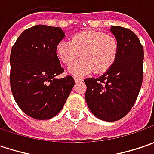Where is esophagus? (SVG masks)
I'll return each instance as SVG.
<instances>
[{"label": "esophagus", "mask_w": 154, "mask_h": 154, "mask_svg": "<svg viewBox=\"0 0 154 154\" xmlns=\"http://www.w3.org/2000/svg\"><path fill=\"white\" fill-rule=\"evenodd\" d=\"M74 81L75 82H80V81H82V79L81 78H78V77H75L74 78Z\"/></svg>", "instance_id": "34e87169"}]
</instances>
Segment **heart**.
Segmentation results:
<instances>
[{"instance_id": "1", "label": "heart", "mask_w": 154, "mask_h": 154, "mask_svg": "<svg viewBox=\"0 0 154 154\" xmlns=\"http://www.w3.org/2000/svg\"><path fill=\"white\" fill-rule=\"evenodd\" d=\"M120 51L118 39L96 31H83L74 34L71 41L62 40L56 45L58 59L70 65L81 53L82 58L68 68L69 74L83 77L92 72L103 74L115 64Z\"/></svg>"}]
</instances>
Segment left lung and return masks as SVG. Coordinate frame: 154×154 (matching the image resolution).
Here are the masks:
<instances>
[{
	"mask_svg": "<svg viewBox=\"0 0 154 154\" xmlns=\"http://www.w3.org/2000/svg\"><path fill=\"white\" fill-rule=\"evenodd\" d=\"M110 31L120 44L116 62L102 76L84 80L89 109L106 122L120 120L130 111L143 79L144 50L138 37L124 27L112 26Z\"/></svg>",
	"mask_w": 154,
	"mask_h": 154,
	"instance_id": "8db88e82",
	"label": "left lung"
}]
</instances>
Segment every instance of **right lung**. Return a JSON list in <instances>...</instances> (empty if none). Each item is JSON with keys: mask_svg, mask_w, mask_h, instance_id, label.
<instances>
[{"mask_svg": "<svg viewBox=\"0 0 154 154\" xmlns=\"http://www.w3.org/2000/svg\"><path fill=\"white\" fill-rule=\"evenodd\" d=\"M65 37L60 27L38 25L21 33L10 55V86L19 107L29 116L54 117L66 103L74 86L56 56V45Z\"/></svg>", "mask_w": 154, "mask_h": 154, "instance_id": "add662e5", "label": "right lung"}]
</instances>
